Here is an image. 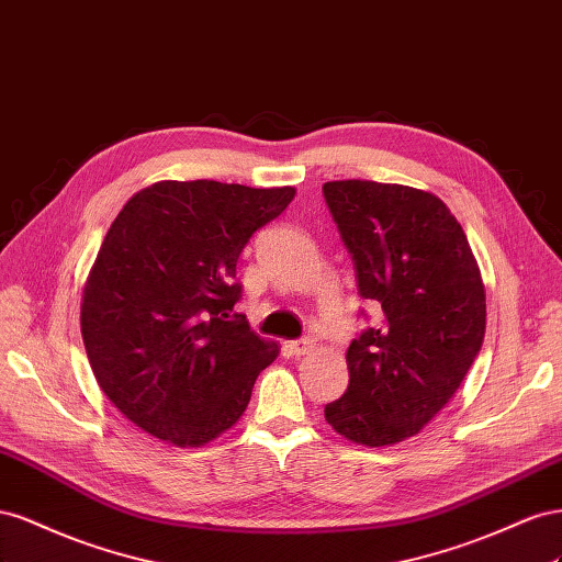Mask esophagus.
<instances>
[{"mask_svg": "<svg viewBox=\"0 0 562 562\" xmlns=\"http://www.w3.org/2000/svg\"><path fill=\"white\" fill-rule=\"evenodd\" d=\"M313 348H315L313 339H301V341H292L290 344V350L294 352V356H308Z\"/></svg>", "mask_w": 562, "mask_h": 562, "instance_id": "obj_1", "label": "esophagus"}]
</instances>
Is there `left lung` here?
Listing matches in <instances>:
<instances>
[{"instance_id": "left-lung-1", "label": "left lung", "mask_w": 562, "mask_h": 562, "mask_svg": "<svg viewBox=\"0 0 562 562\" xmlns=\"http://www.w3.org/2000/svg\"><path fill=\"white\" fill-rule=\"evenodd\" d=\"M329 212L383 323L346 352L348 391L327 424L367 447L416 436L450 403L485 336V284L467 233L432 192L376 181H329Z\"/></svg>"}]
</instances>
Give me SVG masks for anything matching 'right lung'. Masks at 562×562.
<instances>
[{"mask_svg":"<svg viewBox=\"0 0 562 562\" xmlns=\"http://www.w3.org/2000/svg\"><path fill=\"white\" fill-rule=\"evenodd\" d=\"M292 186L159 181L122 206L82 292V339L101 391L176 447H202L245 414L278 344L231 315L237 259Z\"/></svg>","mask_w":562,"mask_h":562,"instance_id":"1","label":"right lung"}]
</instances>
